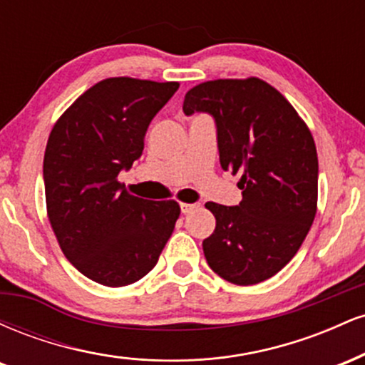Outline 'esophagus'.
Here are the masks:
<instances>
[{"instance_id":"esophagus-1","label":"esophagus","mask_w":365,"mask_h":365,"mask_svg":"<svg viewBox=\"0 0 365 365\" xmlns=\"http://www.w3.org/2000/svg\"><path fill=\"white\" fill-rule=\"evenodd\" d=\"M195 207H197V204H187V202H182V204H180V209H182L183 215H188V212L194 211Z\"/></svg>"}]
</instances>
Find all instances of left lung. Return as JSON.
Returning <instances> with one entry per match:
<instances>
[{
    "instance_id": "obj_1",
    "label": "left lung",
    "mask_w": 365,
    "mask_h": 365,
    "mask_svg": "<svg viewBox=\"0 0 365 365\" xmlns=\"http://www.w3.org/2000/svg\"><path fill=\"white\" fill-rule=\"evenodd\" d=\"M183 113L215 120L221 168L240 175L238 206L206 204L216 217L202 242L209 267L230 283H261L292 261L316 216L311 132L274 87L254 77L199 83L185 94Z\"/></svg>"
}]
</instances>
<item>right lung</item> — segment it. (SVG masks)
Here are the masks:
<instances>
[{"label":"right lung","instance_id":"right-lung-1","mask_svg":"<svg viewBox=\"0 0 365 365\" xmlns=\"http://www.w3.org/2000/svg\"><path fill=\"white\" fill-rule=\"evenodd\" d=\"M177 89L178 82L106 78L83 92L49 135L43 177L53 232L65 257L104 287L144 278L180 216L175 200L140 199L118 182Z\"/></svg>","mask_w":365,"mask_h":365}]
</instances>
